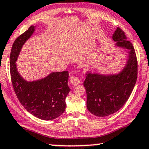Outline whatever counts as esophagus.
Instances as JSON below:
<instances>
[{"instance_id":"1","label":"esophagus","mask_w":149,"mask_h":149,"mask_svg":"<svg viewBox=\"0 0 149 149\" xmlns=\"http://www.w3.org/2000/svg\"><path fill=\"white\" fill-rule=\"evenodd\" d=\"M70 81H71V83L72 84L73 86H76V85H77V84L80 83V80L79 79V78H78V77H76V76L71 77Z\"/></svg>"}]
</instances>
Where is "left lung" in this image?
Instances as JSON below:
<instances>
[{
	"label": "left lung",
	"mask_w": 149,
	"mask_h": 149,
	"mask_svg": "<svg viewBox=\"0 0 149 149\" xmlns=\"http://www.w3.org/2000/svg\"><path fill=\"white\" fill-rule=\"evenodd\" d=\"M116 45L129 49V59L121 72L102 75L87 72L84 81L86 107L92 114L105 117L120 110L128 100L136 83L137 61L132 43L120 27L113 35Z\"/></svg>",
	"instance_id": "left-lung-1"
}]
</instances>
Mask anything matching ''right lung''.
I'll list each match as a JSON object with an SVG mask.
<instances>
[{
	"mask_svg": "<svg viewBox=\"0 0 149 149\" xmlns=\"http://www.w3.org/2000/svg\"><path fill=\"white\" fill-rule=\"evenodd\" d=\"M34 29V26L29 27L13 43L9 61L11 79L15 93L24 108L39 119L51 120L61 116L65 110V99L71 90L68 86L69 72H53L46 78L32 82L20 76L16 62Z\"/></svg>",
	"mask_w": 149,
	"mask_h": 149,
	"instance_id": "1",
	"label": "right lung"
}]
</instances>
